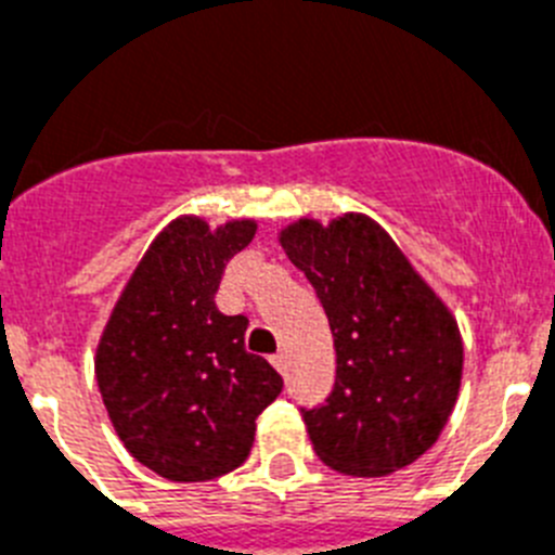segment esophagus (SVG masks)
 <instances>
[{
    "label": "esophagus",
    "mask_w": 555,
    "mask_h": 555,
    "mask_svg": "<svg viewBox=\"0 0 555 555\" xmlns=\"http://www.w3.org/2000/svg\"><path fill=\"white\" fill-rule=\"evenodd\" d=\"M269 361H272V366H274V370H278V372L286 370V358H283V352H274V356L269 358Z\"/></svg>",
    "instance_id": "obj_1"
}]
</instances>
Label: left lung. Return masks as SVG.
Returning a JSON list of instances; mask_svg holds the SVG:
<instances>
[{"instance_id":"1","label":"left lung","mask_w":555,"mask_h":555,"mask_svg":"<svg viewBox=\"0 0 555 555\" xmlns=\"http://www.w3.org/2000/svg\"><path fill=\"white\" fill-rule=\"evenodd\" d=\"M320 297L336 347L325 403L300 409L327 467L358 478L409 467L453 414L464 347L459 325L380 224L345 214L281 233Z\"/></svg>"}]
</instances>
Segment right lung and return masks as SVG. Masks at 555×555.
<instances>
[{
	"mask_svg": "<svg viewBox=\"0 0 555 555\" xmlns=\"http://www.w3.org/2000/svg\"><path fill=\"white\" fill-rule=\"evenodd\" d=\"M255 222L208 230L183 217L152 242L113 308L96 384L113 428L144 467L210 480L247 461L255 420L283 391L267 358L244 350L247 317L217 308L219 281Z\"/></svg>",
	"mask_w": 555,
	"mask_h": 555,
	"instance_id": "obj_1",
	"label": "right lung"
}]
</instances>
